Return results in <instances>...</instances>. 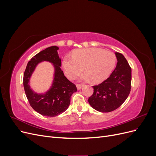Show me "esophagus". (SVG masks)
Segmentation results:
<instances>
[{
    "instance_id": "34e87169",
    "label": "esophagus",
    "mask_w": 156,
    "mask_h": 156,
    "mask_svg": "<svg viewBox=\"0 0 156 156\" xmlns=\"http://www.w3.org/2000/svg\"><path fill=\"white\" fill-rule=\"evenodd\" d=\"M76 87H77V90H81V89L83 88V85H82V84H77Z\"/></svg>"
}]
</instances>
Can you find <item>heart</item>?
Listing matches in <instances>:
<instances>
[{"instance_id": "heart-1", "label": "heart", "mask_w": 156, "mask_h": 156, "mask_svg": "<svg viewBox=\"0 0 156 156\" xmlns=\"http://www.w3.org/2000/svg\"><path fill=\"white\" fill-rule=\"evenodd\" d=\"M116 62V55L111 51L101 48L78 49L73 51L72 57L65 56L62 66L66 76L69 79L76 77L84 68L86 74L81 79H91L94 83H100L109 77Z\"/></svg>"}]
</instances>
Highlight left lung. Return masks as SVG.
<instances>
[{
  "label": "left lung",
  "mask_w": 156,
  "mask_h": 156,
  "mask_svg": "<svg viewBox=\"0 0 156 156\" xmlns=\"http://www.w3.org/2000/svg\"><path fill=\"white\" fill-rule=\"evenodd\" d=\"M115 55L118 62L115 70L104 81L93 86L94 93L88 100L93 108L101 112L116 110L131 91V68L123 55L116 52Z\"/></svg>",
  "instance_id": "left-lung-1"
}]
</instances>
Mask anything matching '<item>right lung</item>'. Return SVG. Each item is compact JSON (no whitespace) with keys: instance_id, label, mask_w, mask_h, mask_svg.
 Segmentation results:
<instances>
[{"instance_id":"add662e5","label":"right lung","mask_w":156,"mask_h":156,"mask_svg":"<svg viewBox=\"0 0 156 156\" xmlns=\"http://www.w3.org/2000/svg\"><path fill=\"white\" fill-rule=\"evenodd\" d=\"M57 46H51L40 51L27 64L23 76L25 94L33 109L46 116H56L66 111L72 94L77 92L76 86L64 76L61 69ZM51 62L54 67V77L51 87L45 93L38 94L30 88V79L36 66L41 62Z\"/></svg>"}]
</instances>
